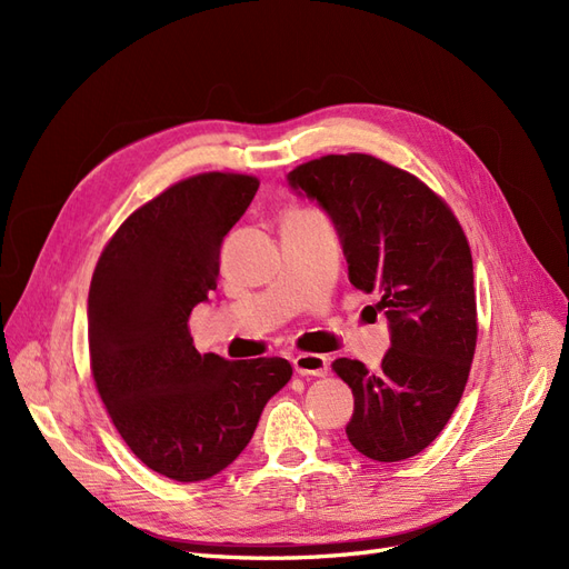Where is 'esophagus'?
<instances>
[{"label":"esophagus","instance_id":"obj_1","mask_svg":"<svg viewBox=\"0 0 569 569\" xmlns=\"http://www.w3.org/2000/svg\"><path fill=\"white\" fill-rule=\"evenodd\" d=\"M291 363H295V370L299 375H313V377H322L330 370V358L320 356V353H297L291 358Z\"/></svg>","mask_w":569,"mask_h":569}]
</instances>
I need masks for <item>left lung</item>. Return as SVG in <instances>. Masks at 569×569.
<instances>
[{"mask_svg": "<svg viewBox=\"0 0 569 569\" xmlns=\"http://www.w3.org/2000/svg\"><path fill=\"white\" fill-rule=\"evenodd\" d=\"M289 184L332 216L356 289L375 295L391 349L382 366L337 358L353 391L347 437L363 456H418L451 420L477 347L472 253L451 206L420 178L370 153H327Z\"/></svg>", "mask_w": 569, "mask_h": 569, "instance_id": "8db88e82", "label": "left lung"}]
</instances>
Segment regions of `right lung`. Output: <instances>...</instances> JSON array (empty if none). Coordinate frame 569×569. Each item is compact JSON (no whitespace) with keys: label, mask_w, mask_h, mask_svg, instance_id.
Wrapping results in <instances>:
<instances>
[{"label":"right lung","mask_w":569,"mask_h":569,"mask_svg":"<svg viewBox=\"0 0 569 569\" xmlns=\"http://www.w3.org/2000/svg\"><path fill=\"white\" fill-rule=\"evenodd\" d=\"M244 173H199L132 211L101 251L88 297L94 387L118 435L176 481L226 470L291 377L284 358L199 353L194 306L218 284L220 244L258 189Z\"/></svg>","instance_id":"1"}]
</instances>
